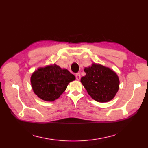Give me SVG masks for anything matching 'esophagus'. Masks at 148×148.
I'll list each match as a JSON object with an SVG mask.
<instances>
[{
	"instance_id": "obj_1",
	"label": "esophagus",
	"mask_w": 148,
	"mask_h": 148,
	"mask_svg": "<svg viewBox=\"0 0 148 148\" xmlns=\"http://www.w3.org/2000/svg\"><path fill=\"white\" fill-rule=\"evenodd\" d=\"M75 77H76V79H77L78 80H78L80 79V78H81V75H80L79 73H78L76 74Z\"/></svg>"
}]
</instances>
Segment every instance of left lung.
<instances>
[{
    "mask_svg": "<svg viewBox=\"0 0 148 148\" xmlns=\"http://www.w3.org/2000/svg\"><path fill=\"white\" fill-rule=\"evenodd\" d=\"M86 75L81 82L88 95L99 102L111 101L119 91L120 81L117 73L101 64L94 63L84 69Z\"/></svg>",
    "mask_w": 148,
    "mask_h": 148,
    "instance_id": "left-lung-1",
    "label": "left lung"
}]
</instances>
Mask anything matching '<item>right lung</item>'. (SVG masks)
I'll list each match as a JSON object with an SVG mask.
<instances>
[{"mask_svg": "<svg viewBox=\"0 0 148 148\" xmlns=\"http://www.w3.org/2000/svg\"><path fill=\"white\" fill-rule=\"evenodd\" d=\"M75 76L65 69L56 64L39 68L31 77L32 89L38 97L52 102L58 99L66 89Z\"/></svg>", "mask_w": 148, "mask_h": 148, "instance_id": "obj_1", "label": "right lung"}]
</instances>
